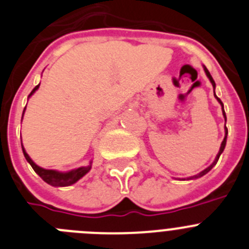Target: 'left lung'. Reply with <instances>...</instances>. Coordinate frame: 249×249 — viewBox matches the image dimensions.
<instances>
[{
  "label": "left lung",
  "instance_id": "1",
  "mask_svg": "<svg viewBox=\"0 0 249 249\" xmlns=\"http://www.w3.org/2000/svg\"><path fill=\"white\" fill-rule=\"evenodd\" d=\"M204 70H205V72H206V75H207V77H209V80H210V81H211V84H213V89H215L216 84H215V81H213V76H211V74H210V72H209V70L206 69V67H204ZM215 97H216V99H217V101L220 102V105H221V106H222V113H223V117H225V121H226V113H225V109H223V104H222V101H221V100L218 99V97L216 96V95H215ZM227 133H229V131H227V127H226V124H225V138H223L222 143H221L220 150H218V153H217V157H216V159H215V160H213V163L211 164V165H210L209 168H206V169H205V170H202L201 173H199V174H197V175H194V177H191V178H188V179H197V178L202 177V175H205V174H206V173H209L210 170L213 169V165H216V163H217L218 158H220V156H221V153L223 152V149H225V147H226V141H227Z\"/></svg>",
  "mask_w": 249,
  "mask_h": 249
}]
</instances>
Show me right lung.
Masks as SVG:
<instances>
[{"label":"right lung","instance_id":"obj_1","mask_svg":"<svg viewBox=\"0 0 249 249\" xmlns=\"http://www.w3.org/2000/svg\"><path fill=\"white\" fill-rule=\"evenodd\" d=\"M38 88H39V85H36V88L32 90V92L29 93L28 97H31L32 95L36 92V90H38ZM24 109H26V107H24ZM23 113H24V111H23ZM22 118H23V116H22ZM22 150H23V154H24V157H26L27 161L31 164V166L33 168L34 172L39 175V177L42 178L45 182H48V184L52 186L72 185V184H75L77 180L81 179V178H83L86 173L90 172V169H91V164L88 166H81V168H77V169L70 170V172H67V173H60V172H56V170L44 169V168H40V166L36 165V164L34 163L31 158H29V156L27 154L26 150H24L23 145H22Z\"/></svg>","mask_w":249,"mask_h":249}]
</instances>
